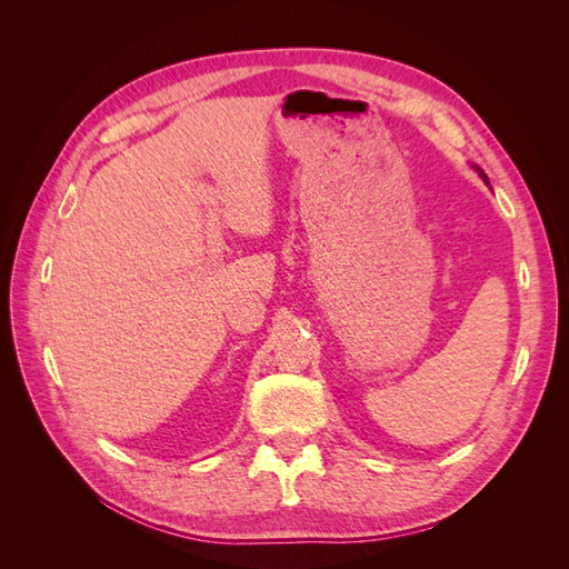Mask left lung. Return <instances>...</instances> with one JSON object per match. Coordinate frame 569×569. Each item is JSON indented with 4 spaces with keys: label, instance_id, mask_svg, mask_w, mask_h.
Returning <instances> with one entry per match:
<instances>
[{
    "label": "left lung",
    "instance_id": "left-lung-1",
    "mask_svg": "<svg viewBox=\"0 0 569 569\" xmlns=\"http://www.w3.org/2000/svg\"><path fill=\"white\" fill-rule=\"evenodd\" d=\"M472 168H475V170H477V173H479V178H481V180H485V182H487V184H489V178H487V176H485V170H479V168H477V166H472Z\"/></svg>",
    "mask_w": 569,
    "mask_h": 569
}]
</instances>
